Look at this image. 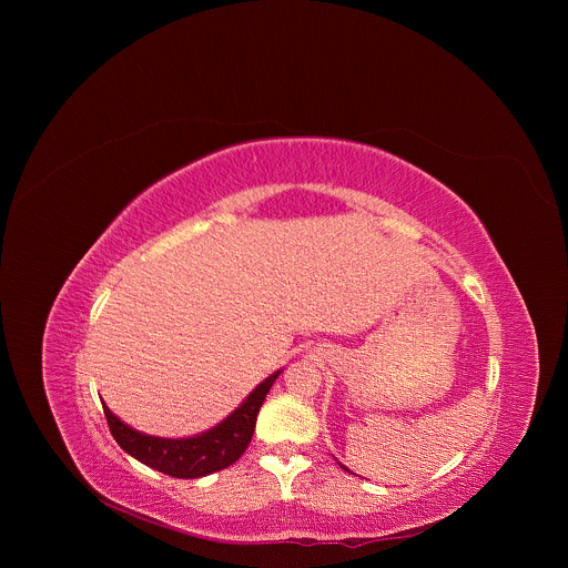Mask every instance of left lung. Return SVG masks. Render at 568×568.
Instances as JSON below:
<instances>
[{
    "instance_id": "obj_1",
    "label": "left lung",
    "mask_w": 568,
    "mask_h": 568,
    "mask_svg": "<svg viewBox=\"0 0 568 568\" xmlns=\"http://www.w3.org/2000/svg\"><path fill=\"white\" fill-rule=\"evenodd\" d=\"M341 468H343V470H347V468H345V466H341ZM347 473H349V470H347Z\"/></svg>"
}]
</instances>
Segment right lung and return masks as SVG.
<instances>
[{
    "instance_id": "1",
    "label": "right lung",
    "mask_w": 568,
    "mask_h": 568,
    "mask_svg": "<svg viewBox=\"0 0 568 568\" xmlns=\"http://www.w3.org/2000/svg\"><path fill=\"white\" fill-rule=\"evenodd\" d=\"M282 374L277 369L268 378H264L234 413H230L221 424L212 426L210 430H203L194 437H155L140 433L124 424L118 415L111 413V408L102 405L109 430L113 439L120 444L124 453L142 462L144 466L160 470L174 479H199L212 473H219L234 462L243 457L255 428V419L260 413V406L264 403L268 389L273 387L275 378Z\"/></svg>"
}]
</instances>
